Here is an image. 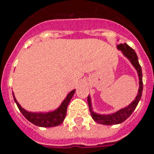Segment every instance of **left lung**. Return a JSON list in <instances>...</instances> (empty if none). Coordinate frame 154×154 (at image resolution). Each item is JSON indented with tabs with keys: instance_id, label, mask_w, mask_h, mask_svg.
Instances as JSON below:
<instances>
[{
	"instance_id": "obj_1",
	"label": "left lung",
	"mask_w": 154,
	"mask_h": 154,
	"mask_svg": "<svg viewBox=\"0 0 154 154\" xmlns=\"http://www.w3.org/2000/svg\"><path fill=\"white\" fill-rule=\"evenodd\" d=\"M117 49L121 51V53L124 55V57H125L127 58L129 62L134 67V69L137 70L138 79H139V89H138L136 97L131 103L127 105V106H125V107H124V108L119 109L116 112L111 113H98L95 112L93 106H92L91 97L90 95L88 96L87 103H88V105H89V109L91 114V117L97 123L105 125H118V124L124 122L125 119H127L131 115L133 111L137 108V104H138L140 99L142 97V90H143L142 68L139 64V61H138V57H137L136 51L133 50L131 47L128 46L126 43L118 45Z\"/></svg>"
}]
</instances>
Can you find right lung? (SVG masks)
<instances>
[{
	"label": "right lung",
	"mask_w": 154,
	"mask_h": 154,
	"mask_svg": "<svg viewBox=\"0 0 154 154\" xmlns=\"http://www.w3.org/2000/svg\"><path fill=\"white\" fill-rule=\"evenodd\" d=\"M75 92V90L71 91L66 96V97L63 99V101L61 103V104L57 108L54 109V110L48 111V112H31V111H28L18 103V102L17 101L13 92H12V96H13L14 102L17 104V108L20 110L22 114L29 122H31L35 125L40 126V127H54V126L59 125L63 122L65 116H66V113H67L68 105L69 103L71 98L73 97Z\"/></svg>",
	"instance_id": "add662e5"
}]
</instances>
